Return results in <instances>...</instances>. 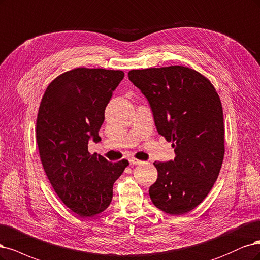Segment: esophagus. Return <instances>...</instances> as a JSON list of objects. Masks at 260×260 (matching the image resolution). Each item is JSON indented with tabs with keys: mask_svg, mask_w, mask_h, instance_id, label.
I'll list each match as a JSON object with an SVG mask.
<instances>
[{
	"mask_svg": "<svg viewBox=\"0 0 260 260\" xmlns=\"http://www.w3.org/2000/svg\"><path fill=\"white\" fill-rule=\"evenodd\" d=\"M129 163H131L132 165H137V164H140L141 161H140V160H137V158L132 157V158H129Z\"/></svg>",
	"mask_w": 260,
	"mask_h": 260,
	"instance_id": "1",
	"label": "esophagus"
}]
</instances>
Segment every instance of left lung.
Listing matches in <instances>:
<instances>
[{
    "label": "left lung",
    "mask_w": 260,
    "mask_h": 260,
    "mask_svg": "<svg viewBox=\"0 0 260 260\" xmlns=\"http://www.w3.org/2000/svg\"><path fill=\"white\" fill-rule=\"evenodd\" d=\"M128 79L147 97L158 134L175 152L173 161L153 163L157 179L150 198L167 214H187L202 203L221 169L220 98L207 78L182 66L131 70Z\"/></svg>",
    "instance_id": "left-lung-1"
}]
</instances>
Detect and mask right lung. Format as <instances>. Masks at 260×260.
<instances>
[{
    "instance_id": "obj_1",
    "label": "right lung",
    "mask_w": 260,
    "mask_h": 260,
    "mask_svg": "<svg viewBox=\"0 0 260 260\" xmlns=\"http://www.w3.org/2000/svg\"><path fill=\"white\" fill-rule=\"evenodd\" d=\"M124 78L121 70L75 68L58 75L42 97L37 118V144L42 165L62 203L80 217L104 212L127 160L111 163L88 152L112 91Z\"/></svg>"
}]
</instances>
